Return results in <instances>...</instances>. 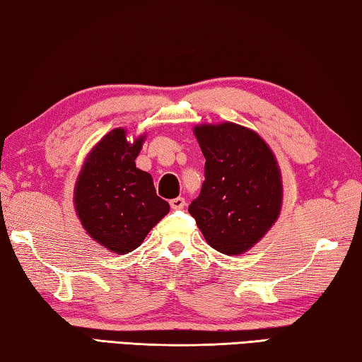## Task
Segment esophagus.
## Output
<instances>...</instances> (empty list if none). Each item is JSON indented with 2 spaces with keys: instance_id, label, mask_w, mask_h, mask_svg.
<instances>
[{
  "instance_id": "34e87169",
  "label": "esophagus",
  "mask_w": 362,
  "mask_h": 362,
  "mask_svg": "<svg viewBox=\"0 0 362 362\" xmlns=\"http://www.w3.org/2000/svg\"><path fill=\"white\" fill-rule=\"evenodd\" d=\"M170 206L173 208V210H182V208L186 206V200L182 197H176L173 200H170Z\"/></svg>"
}]
</instances>
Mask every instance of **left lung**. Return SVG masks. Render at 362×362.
Instances as JSON below:
<instances>
[{
	"label": "left lung",
	"instance_id": "obj_1",
	"mask_svg": "<svg viewBox=\"0 0 362 362\" xmlns=\"http://www.w3.org/2000/svg\"><path fill=\"white\" fill-rule=\"evenodd\" d=\"M194 135L206 162L205 181L189 213L211 248L243 255L280 216V167L269 144L243 125L202 124Z\"/></svg>",
	"mask_w": 362,
	"mask_h": 362
}]
</instances>
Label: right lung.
<instances>
[{
  "label": "right lung",
  "instance_id": "obj_1",
  "mask_svg": "<svg viewBox=\"0 0 362 362\" xmlns=\"http://www.w3.org/2000/svg\"><path fill=\"white\" fill-rule=\"evenodd\" d=\"M114 129L88 152L74 186V208L95 242L116 255L136 250L149 230L170 211L156 194L152 176L136 168L144 135L127 141Z\"/></svg>",
  "mask_w": 362,
  "mask_h": 362
}]
</instances>
